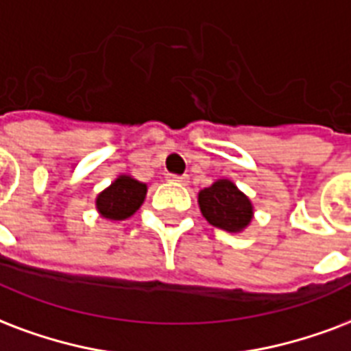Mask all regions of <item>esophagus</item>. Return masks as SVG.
Masks as SVG:
<instances>
[{"label":"esophagus","mask_w":351,"mask_h":351,"mask_svg":"<svg viewBox=\"0 0 351 351\" xmlns=\"http://www.w3.org/2000/svg\"><path fill=\"white\" fill-rule=\"evenodd\" d=\"M167 180L171 182H178V184H187V176L186 175H167Z\"/></svg>","instance_id":"34e87169"}]
</instances>
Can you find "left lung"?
I'll use <instances>...</instances> for the list:
<instances>
[{
	"label": "left lung",
	"mask_w": 351,
	"mask_h": 351,
	"mask_svg": "<svg viewBox=\"0 0 351 351\" xmlns=\"http://www.w3.org/2000/svg\"><path fill=\"white\" fill-rule=\"evenodd\" d=\"M199 208L211 226L239 234L254 217V206L247 195L228 178L213 182L199 191Z\"/></svg>",
	"instance_id": "obj_1"
}]
</instances>
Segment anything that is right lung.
<instances>
[{
    "mask_svg": "<svg viewBox=\"0 0 351 351\" xmlns=\"http://www.w3.org/2000/svg\"><path fill=\"white\" fill-rule=\"evenodd\" d=\"M147 195V184L130 175H119L95 199L99 215L110 221H125L140 210Z\"/></svg>",
    "mask_w": 351,
    "mask_h": 351,
    "instance_id": "add662e5",
    "label": "right lung"
}]
</instances>
